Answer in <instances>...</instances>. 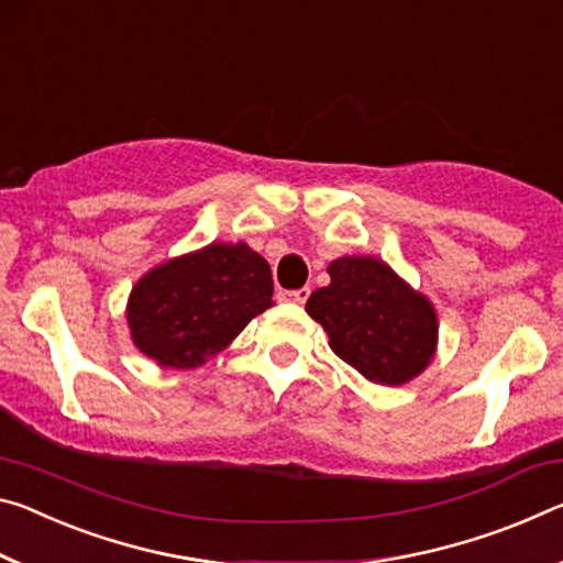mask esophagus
<instances>
[{"mask_svg":"<svg viewBox=\"0 0 563 563\" xmlns=\"http://www.w3.org/2000/svg\"><path fill=\"white\" fill-rule=\"evenodd\" d=\"M310 298V288H300V290H285L280 292V300L285 302H298V306H302Z\"/></svg>","mask_w":563,"mask_h":563,"instance_id":"esophagus-1","label":"esophagus"}]
</instances>
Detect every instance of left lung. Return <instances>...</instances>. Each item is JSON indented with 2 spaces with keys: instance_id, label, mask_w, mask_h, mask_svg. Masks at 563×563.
Instances as JSON below:
<instances>
[{
  "instance_id": "left-lung-1",
  "label": "left lung",
  "mask_w": 563,
  "mask_h": 563,
  "mask_svg": "<svg viewBox=\"0 0 563 563\" xmlns=\"http://www.w3.org/2000/svg\"><path fill=\"white\" fill-rule=\"evenodd\" d=\"M306 310L328 333L338 358L378 386H404L431 365L439 347L433 302L376 255H343Z\"/></svg>"
}]
</instances>
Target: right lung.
<instances>
[{"instance_id":"1","label":"right lung","mask_w":563,"mask_h":563,"mask_svg":"<svg viewBox=\"0 0 563 563\" xmlns=\"http://www.w3.org/2000/svg\"><path fill=\"white\" fill-rule=\"evenodd\" d=\"M271 265L247 243H210L169 257L132 285L124 318L142 355L190 371L273 306Z\"/></svg>"}]
</instances>
